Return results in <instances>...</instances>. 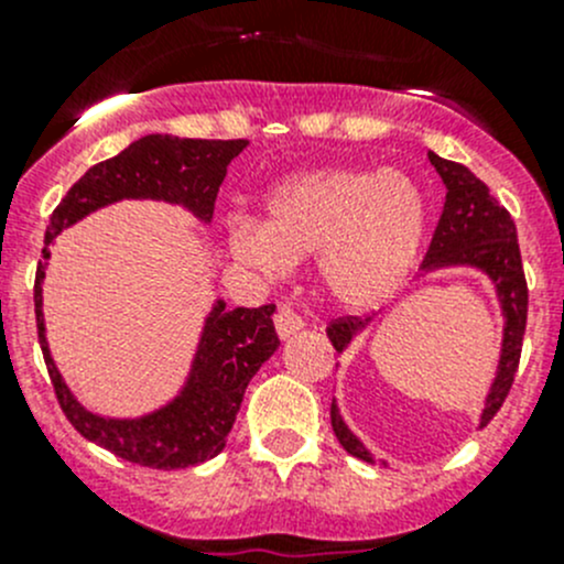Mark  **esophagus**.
<instances>
[{
  "label": "esophagus",
  "mask_w": 564,
  "mask_h": 564,
  "mask_svg": "<svg viewBox=\"0 0 564 564\" xmlns=\"http://www.w3.org/2000/svg\"><path fill=\"white\" fill-rule=\"evenodd\" d=\"M303 327H305L303 316L294 314L289 305H281V308L275 311V329H278V335H281V338H289V335L300 333Z\"/></svg>",
  "instance_id": "1"
}]
</instances>
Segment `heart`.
Returning a JSON list of instances; mask_svg holds the SVG:
<instances>
[{
  "label": "heart",
  "mask_w": 564,
  "mask_h": 564,
  "mask_svg": "<svg viewBox=\"0 0 564 564\" xmlns=\"http://www.w3.org/2000/svg\"><path fill=\"white\" fill-rule=\"evenodd\" d=\"M264 226L235 218L231 256L264 275L316 253L329 300L351 311L382 303L417 259L429 226L420 187L398 172L318 169L289 176L264 202Z\"/></svg>",
  "instance_id": "obj_1"
}]
</instances>
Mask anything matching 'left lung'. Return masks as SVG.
Listing matches in <instances>:
<instances>
[{"mask_svg": "<svg viewBox=\"0 0 564 564\" xmlns=\"http://www.w3.org/2000/svg\"><path fill=\"white\" fill-rule=\"evenodd\" d=\"M429 161L434 163V169L445 180L447 196L440 224H436L434 237H431L429 253L423 259V267L425 270L445 264L480 267L482 272L491 275V281L497 283L499 297H502L505 344L497 382H494L491 395H488L486 409H482V425H486L502 409L505 398L510 395L516 373H519L521 346H524L529 289L524 264H521L519 235H516V224L510 213L488 193L486 182L477 180L460 163L445 161V158L434 155V152H429ZM360 324L362 322L357 316L333 318L327 335L335 349H344L351 340V335L360 329ZM329 420H333V431L340 445H344V451L349 456L373 464L371 453L344 425L335 403L329 406Z\"/></svg>", "mask_w": 564, "mask_h": 564, "instance_id": "8db88e82", "label": "left lung"}]
</instances>
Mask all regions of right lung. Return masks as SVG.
<instances>
[{"label": "right lung", "mask_w": 564, "mask_h": 564, "mask_svg": "<svg viewBox=\"0 0 564 564\" xmlns=\"http://www.w3.org/2000/svg\"><path fill=\"white\" fill-rule=\"evenodd\" d=\"M246 147V139L207 141L161 133L133 141L119 155L95 163L56 204L48 229H45L43 259H48V242L62 229L119 198H163V202L185 204L198 218L209 220L226 166ZM43 278L45 264L40 261L35 272L40 349H43L59 409L84 440L106 447L108 453L130 464L150 466V469H185V466L215 458L224 451L248 382L281 344L272 324L275 305L235 311H226L224 303L215 305L204 327L191 382L182 390V395L161 412L147 414L141 420H106L89 414L70 395L51 360L43 311H40Z\"/></svg>", "instance_id": "right-lung-1"}]
</instances>
